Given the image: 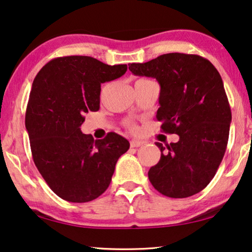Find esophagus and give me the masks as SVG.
<instances>
[{
    "instance_id": "obj_1",
    "label": "esophagus",
    "mask_w": 252,
    "mask_h": 252,
    "mask_svg": "<svg viewBox=\"0 0 252 252\" xmlns=\"http://www.w3.org/2000/svg\"><path fill=\"white\" fill-rule=\"evenodd\" d=\"M143 144H144V142H142V141H137V140L130 141V147H132V148L142 147V145H143Z\"/></svg>"
}]
</instances>
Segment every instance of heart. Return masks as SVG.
I'll return each instance as SVG.
<instances>
[{"label": "heart", "mask_w": 252, "mask_h": 252, "mask_svg": "<svg viewBox=\"0 0 252 252\" xmlns=\"http://www.w3.org/2000/svg\"><path fill=\"white\" fill-rule=\"evenodd\" d=\"M127 125H128L129 127H132V128L134 127V126H133V124H130V123H127Z\"/></svg>", "instance_id": "1"}]
</instances>
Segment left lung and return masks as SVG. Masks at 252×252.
I'll use <instances>...</instances> for the list:
<instances>
[{
    "instance_id": "left-lung-1",
    "label": "left lung",
    "mask_w": 252,
    "mask_h": 252,
    "mask_svg": "<svg viewBox=\"0 0 252 252\" xmlns=\"http://www.w3.org/2000/svg\"><path fill=\"white\" fill-rule=\"evenodd\" d=\"M128 68L159 82L160 128L180 136L165 147L157 142L161 157L149 180L169 198L196 194L214 178L228 142L232 112L220 72L206 58L177 52Z\"/></svg>"
}]
</instances>
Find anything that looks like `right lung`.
<instances>
[{
  "mask_svg": "<svg viewBox=\"0 0 252 252\" xmlns=\"http://www.w3.org/2000/svg\"><path fill=\"white\" fill-rule=\"evenodd\" d=\"M127 64L69 56L49 61L32 82L26 109L32 156L46 184L61 199L89 202L108 189L129 142L110 132L94 141L81 132L84 115L100 109L101 84L122 77Z\"/></svg>",
  "mask_w": 252,
  "mask_h": 252,
  "instance_id": "right-lung-1",
  "label": "right lung"
}]
</instances>
